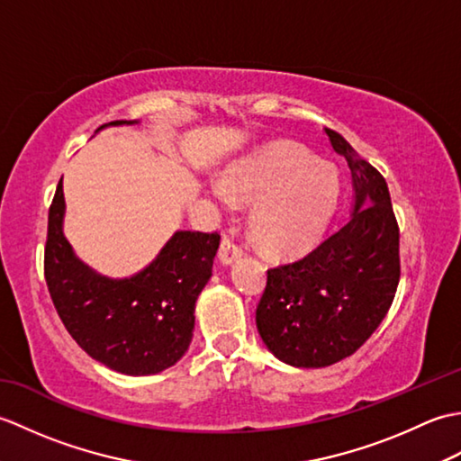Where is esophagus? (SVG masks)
Masks as SVG:
<instances>
[{
    "mask_svg": "<svg viewBox=\"0 0 461 461\" xmlns=\"http://www.w3.org/2000/svg\"><path fill=\"white\" fill-rule=\"evenodd\" d=\"M243 256V249L238 246L236 241H233L231 236H223L221 243H220V259L225 266H230V263L238 261Z\"/></svg>",
    "mask_w": 461,
    "mask_h": 461,
    "instance_id": "1",
    "label": "esophagus"
}]
</instances>
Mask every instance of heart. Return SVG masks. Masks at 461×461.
<instances>
[{
	"label": "heart",
	"instance_id": "b5f03b06",
	"mask_svg": "<svg viewBox=\"0 0 461 461\" xmlns=\"http://www.w3.org/2000/svg\"><path fill=\"white\" fill-rule=\"evenodd\" d=\"M339 198V172L297 144H276L233 168L212 185L221 210L253 203L249 230L273 256L305 251L325 231Z\"/></svg>",
	"mask_w": 461,
	"mask_h": 461
}]
</instances>
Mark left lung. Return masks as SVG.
Returning <instances> with one entry per match:
<instances>
[{"label":"left lung","mask_w":461,"mask_h":461,"mask_svg":"<svg viewBox=\"0 0 461 461\" xmlns=\"http://www.w3.org/2000/svg\"><path fill=\"white\" fill-rule=\"evenodd\" d=\"M355 182L348 223L305 258L267 269L256 311L267 348L291 366L321 368L357 352L393 305L400 281V228L384 176L325 129Z\"/></svg>","instance_id":"obj_1"}]
</instances>
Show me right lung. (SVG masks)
Returning a JSON list of instances; mask_svg holds the SVG:
<instances>
[{
	"mask_svg": "<svg viewBox=\"0 0 461 461\" xmlns=\"http://www.w3.org/2000/svg\"><path fill=\"white\" fill-rule=\"evenodd\" d=\"M63 212L59 180L49 205L43 271L68 335L91 358L122 375H156L176 365L190 347L194 305L212 276L220 233L176 231L139 276L113 281L73 256L61 230Z\"/></svg>",
	"mask_w": 461,
	"mask_h": 461,
	"instance_id": "1",
	"label": "right lung"
}]
</instances>
